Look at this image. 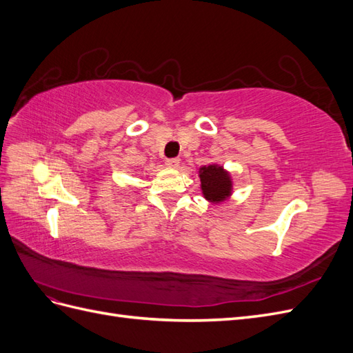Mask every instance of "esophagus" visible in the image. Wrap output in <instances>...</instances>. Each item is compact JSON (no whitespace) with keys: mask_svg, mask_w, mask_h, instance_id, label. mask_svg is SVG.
I'll return each instance as SVG.
<instances>
[{"mask_svg":"<svg viewBox=\"0 0 353 353\" xmlns=\"http://www.w3.org/2000/svg\"><path fill=\"white\" fill-rule=\"evenodd\" d=\"M179 163H181V160L178 157H175V159H166V162H165V165L168 168H170V169H176L179 166Z\"/></svg>","mask_w":353,"mask_h":353,"instance_id":"esophagus-1","label":"esophagus"}]
</instances>
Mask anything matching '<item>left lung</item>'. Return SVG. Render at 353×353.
<instances>
[{
	"label": "left lung",
	"instance_id": "1",
	"mask_svg": "<svg viewBox=\"0 0 353 353\" xmlns=\"http://www.w3.org/2000/svg\"><path fill=\"white\" fill-rule=\"evenodd\" d=\"M201 194L209 203L221 205L227 201L234 191L232 175L222 165L210 163L199 169Z\"/></svg>",
	"mask_w": 353,
	"mask_h": 353
}]
</instances>
